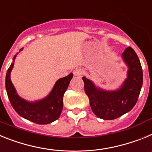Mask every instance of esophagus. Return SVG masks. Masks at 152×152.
<instances>
[{"label": "esophagus", "instance_id": "1", "mask_svg": "<svg viewBox=\"0 0 152 152\" xmlns=\"http://www.w3.org/2000/svg\"><path fill=\"white\" fill-rule=\"evenodd\" d=\"M83 73V70L82 69L76 68V69L73 70V74L76 76H81Z\"/></svg>", "mask_w": 152, "mask_h": 152}]
</instances>
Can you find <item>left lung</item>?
<instances>
[{"label":"left lung","mask_w":152,"mask_h":152,"mask_svg":"<svg viewBox=\"0 0 152 152\" xmlns=\"http://www.w3.org/2000/svg\"><path fill=\"white\" fill-rule=\"evenodd\" d=\"M122 56L129 69L126 80L117 90L105 91L96 88L92 81L83 77L91 109L102 119L113 120L127 113L136 104L141 92L143 72L136 53L129 47Z\"/></svg>","instance_id":"left-lung-1"}]
</instances>
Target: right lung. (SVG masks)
Instances as JSON below:
<instances>
[{"mask_svg":"<svg viewBox=\"0 0 152 152\" xmlns=\"http://www.w3.org/2000/svg\"><path fill=\"white\" fill-rule=\"evenodd\" d=\"M16 55L13 58L14 61ZM13 66L14 63H11L7 72L5 86L10 104L18 114L29 121L39 125L51 123L58 119L63 110V95L72 80V73L58 80L50 93L46 98L30 102L20 98L16 92L10 80V72Z\"/></svg>","mask_w":152,"mask_h":152,"instance_id":"right-lung-1","label":"right lung"}]
</instances>
